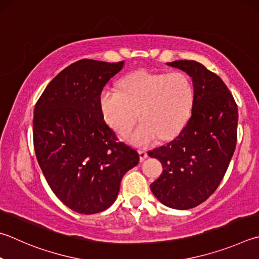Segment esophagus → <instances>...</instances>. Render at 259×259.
<instances>
[{"instance_id":"1","label":"esophagus","mask_w":259,"mask_h":259,"mask_svg":"<svg viewBox=\"0 0 259 259\" xmlns=\"http://www.w3.org/2000/svg\"><path fill=\"white\" fill-rule=\"evenodd\" d=\"M138 153H139V158H140V162H144L145 159L148 157V154H147V152H146V150H144V149H140Z\"/></svg>"}]
</instances>
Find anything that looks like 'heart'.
<instances>
[{
    "label": "heart",
    "instance_id": "obj_1",
    "mask_svg": "<svg viewBox=\"0 0 259 259\" xmlns=\"http://www.w3.org/2000/svg\"><path fill=\"white\" fill-rule=\"evenodd\" d=\"M192 105L194 86L182 72L137 70L120 81V92L105 89L100 97L103 117L121 136L130 133L138 117L143 120L129 136L136 146H147L158 136L175 137L186 125Z\"/></svg>",
    "mask_w": 259,
    "mask_h": 259
}]
</instances>
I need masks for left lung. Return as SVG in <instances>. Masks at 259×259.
Wrapping results in <instances>:
<instances>
[{
  "label": "left lung",
  "mask_w": 259,
  "mask_h": 259,
  "mask_svg": "<svg viewBox=\"0 0 259 259\" xmlns=\"http://www.w3.org/2000/svg\"><path fill=\"white\" fill-rule=\"evenodd\" d=\"M189 74L194 83L191 116L176 139L148 152L163 172L150 185L167 207H196L216 190L237 144L238 106L219 76L196 61L166 63Z\"/></svg>",
  "instance_id": "1"
}]
</instances>
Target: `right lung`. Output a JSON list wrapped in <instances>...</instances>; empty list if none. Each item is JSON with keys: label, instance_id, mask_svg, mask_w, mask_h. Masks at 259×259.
I'll list each match as a JSON object with an SVG mask.
<instances>
[{"label": "right lung", "instance_id": "add662e5", "mask_svg": "<svg viewBox=\"0 0 259 259\" xmlns=\"http://www.w3.org/2000/svg\"><path fill=\"white\" fill-rule=\"evenodd\" d=\"M123 65L79 60L48 84L35 105L37 161L52 191L77 213L109 208L122 178L139 162L138 153L105 123L100 107L103 88Z\"/></svg>", "mask_w": 259, "mask_h": 259}]
</instances>
